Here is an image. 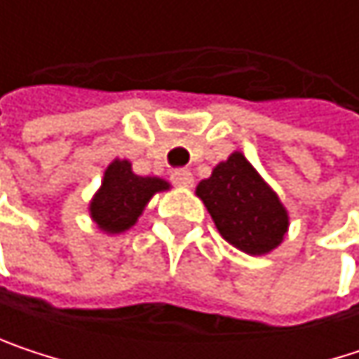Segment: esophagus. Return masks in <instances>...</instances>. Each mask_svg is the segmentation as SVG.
Wrapping results in <instances>:
<instances>
[{
    "label": "esophagus",
    "mask_w": 359,
    "mask_h": 359,
    "mask_svg": "<svg viewBox=\"0 0 359 359\" xmlns=\"http://www.w3.org/2000/svg\"><path fill=\"white\" fill-rule=\"evenodd\" d=\"M170 180L177 184V187H191L193 184V175L184 168H179L170 175Z\"/></svg>",
    "instance_id": "34e87169"
}]
</instances>
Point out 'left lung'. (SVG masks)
<instances>
[{
    "label": "left lung",
    "mask_w": 359,
    "mask_h": 359,
    "mask_svg": "<svg viewBox=\"0 0 359 359\" xmlns=\"http://www.w3.org/2000/svg\"><path fill=\"white\" fill-rule=\"evenodd\" d=\"M220 235L237 250L262 255L285 237L289 218L276 193L259 179L243 154L218 164L212 177L197 184Z\"/></svg>",
    "instance_id": "obj_1"
}]
</instances>
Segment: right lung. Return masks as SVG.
I'll return each mask as SVG.
<instances>
[{"label":"right lung","instance_id":"right-lung-1","mask_svg":"<svg viewBox=\"0 0 359 359\" xmlns=\"http://www.w3.org/2000/svg\"><path fill=\"white\" fill-rule=\"evenodd\" d=\"M168 189V182L156 177H137L126 160H114L106 170L100 193L91 201V216L100 229L122 233L141 216L154 193Z\"/></svg>","mask_w":359,"mask_h":359}]
</instances>
